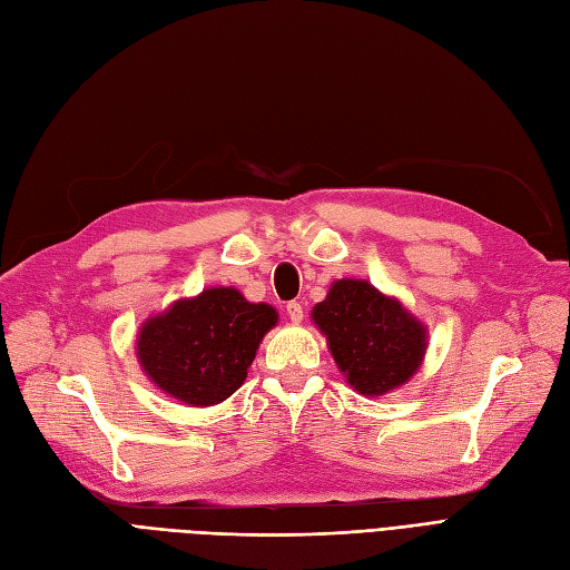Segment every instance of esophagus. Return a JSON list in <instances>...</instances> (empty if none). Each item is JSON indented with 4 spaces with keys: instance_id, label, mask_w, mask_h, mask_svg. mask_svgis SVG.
Segmentation results:
<instances>
[{
    "instance_id": "obj_1",
    "label": "esophagus",
    "mask_w": 570,
    "mask_h": 570,
    "mask_svg": "<svg viewBox=\"0 0 570 570\" xmlns=\"http://www.w3.org/2000/svg\"><path fill=\"white\" fill-rule=\"evenodd\" d=\"M286 315H288V320L291 322H303V305L301 303H296V301H291V303H286Z\"/></svg>"
}]
</instances>
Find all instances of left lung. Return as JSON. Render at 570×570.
Here are the masks:
<instances>
[{
  "label": "left lung",
  "mask_w": 570,
  "mask_h": 570,
  "mask_svg": "<svg viewBox=\"0 0 570 570\" xmlns=\"http://www.w3.org/2000/svg\"><path fill=\"white\" fill-rule=\"evenodd\" d=\"M334 362L360 395L405 385L424 362L429 328L395 296L364 279H338L309 312Z\"/></svg>",
  "instance_id": "1"
}]
</instances>
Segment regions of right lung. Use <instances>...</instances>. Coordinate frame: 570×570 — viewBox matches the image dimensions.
<instances>
[{
  "mask_svg": "<svg viewBox=\"0 0 570 570\" xmlns=\"http://www.w3.org/2000/svg\"><path fill=\"white\" fill-rule=\"evenodd\" d=\"M277 309L234 286L179 298L139 326L137 360L156 389L181 405L213 407L242 389Z\"/></svg>",
  "mask_w": 570,
  "mask_h": 570,
  "instance_id": "obj_1",
  "label": "right lung"
}]
</instances>
